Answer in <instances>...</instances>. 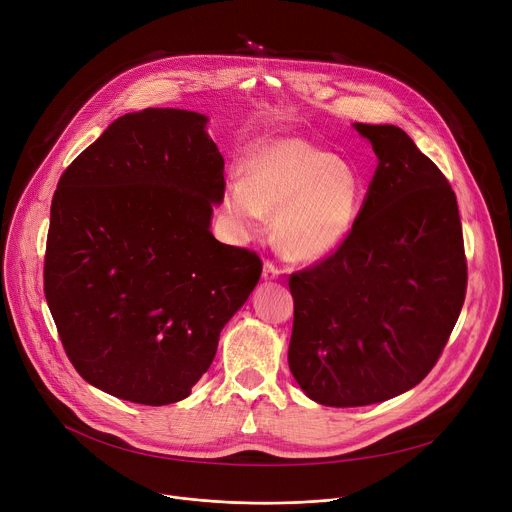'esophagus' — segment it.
<instances>
[{"instance_id":"34e87169","label":"esophagus","mask_w":512,"mask_h":512,"mask_svg":"<svg viewBox=\"0 0 512 512\" xmlns=\"http://www.w3.org/2000/svg\"><path fill=\"white\" fill-rule=\"evenodd\" d=\"M280 277V267H277L273 261L263 263V280H277Z\"/></svg>"}]
</instances>
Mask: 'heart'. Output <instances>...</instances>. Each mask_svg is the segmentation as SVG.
Returning <instances> with one entry per match:
<instances>
[{
    "label": "heart",
    "mask_w": 512,
    "mask_h": 512,
    "mask_svg": "<svg viewBox=\"0 0 512 512\" xmlns=\"http://www.w3.org/2000/svg\"><path fill=\"white\" fill-rule=\"evenodd\" d=\"M222 206L247 235L275 216V239L294 259L331 253L355 220L359 181L351 167L302 138H275L255 147L243 181L226 185Z\"/></svg>",
    "instance_id": "b5f03b06"
}]
</instances>
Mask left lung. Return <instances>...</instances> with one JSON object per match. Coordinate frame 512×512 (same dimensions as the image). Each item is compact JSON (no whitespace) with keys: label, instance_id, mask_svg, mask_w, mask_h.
I'll return each mask as SVG.
<instances>
[{"label":"left lung","instance_id":"left-lung-1","mask_svg":"<svg viewBox=\"0 0 512 512\" xmlns=\"http://www.w3.org/2000/svg\"><path fill=\"white\" fill-rule=\"evenodd\" d=\"M380 163L341 245L290 275V371L318 404L353 408L427 378L468 288L455 192L392 124H355Z\"/></svg>","mask_w":512,"mask_h":512}]
</instances>
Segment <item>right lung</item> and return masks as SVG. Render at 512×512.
Segmentation results:
<instances>
[{
  "label": "right lung",
  "instance_id": "right-lung-1",
  "mask_svg": "<svg viewBox=\"0 0 512 512\" xmlns=\"http://www.w3.org/2000/svg\"><path fill=\"white\" fill-rule=\"evenodd\" d=\"M198 112L114 120L61 175L44 296L77 374L116 398H188L257 286L255 251L216 241L224 159Z\"/></svg>",
  "mask_w": 512,
  "mask_h": 512
}]
</instances>
